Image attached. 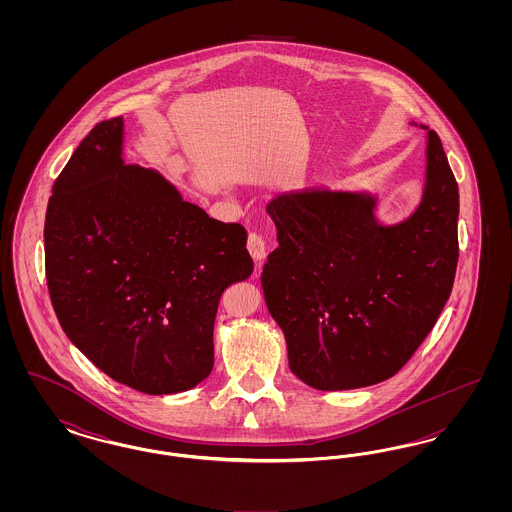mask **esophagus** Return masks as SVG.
<instances>
[{
    "label": "esophagus",
    "instance_id": "34e87169",
    "mask_svg": "<svg viewBox=\"0 0 512 512\" xmlns=\"http://www.w3.org/2000/svg\"><path fill=\"white\" fill-rule=\"evenodd\" d=\"M247 249H249V253H251V257H253L255 263L265 261V257H267L268 253V244L267 240H265V236H263V234H257V232H251L249 238H247Z\"/></svg>",
    "mask_w": 512,
    "mask_h": 512
}]
</instances>
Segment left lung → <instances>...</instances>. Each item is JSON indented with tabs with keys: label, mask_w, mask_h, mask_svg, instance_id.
<instances>
[{
	"label": "left lung",
	"mask_w": 512,
	"mask_h": 512,
	"mask_svg": "<svg viewBox=\"0 0 512 512\" xmlns=\"http://www.w3.org/2000/svg\"><path fill=\"white\" fill-rule=\"evenodd\" d=\"M374 209L370 194L330 190L268 203L278 247L261 284L293 374L315 390H355L397 374L453 290L459 186L434 130L418 209L393 226Z\"/></svg>",
	"instance_id": "left-lung-1"
}]
</instances>
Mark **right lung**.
<instances>
[{
  "mask_svg": "<svg viewBox=\"0 0 512 512\" xmlns=\"http://www.w3.org/2000/svg\"><path fill=\"white\" fill-rule=\"evenodd\" d=\"M122 117L76 147L49 197V297L74 345L149 395L192 390L215 363L220 295L253 272L238 222L211 219L151 169L124 165Z\"/></svg>",
  "mask_w": 512,
  "mask_h": 512,
  "instance_id": "right-lung-1",
  "label": "right lung"
}]
</instances>
